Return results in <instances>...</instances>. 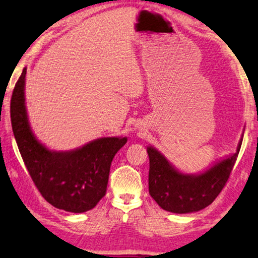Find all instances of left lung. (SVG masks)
I'll use <instances>...</instances> for the list:
<instances>
[{
  "label": "left lung",
  "mask_w": 258,
  "mask_h": 258,
  "mask_svg": "<svg viewBox=\"0 0 258 258\" xmlns=\"http://www.w3.org/2000/svg\"><path fill=\"white\" fill-rule=\"evenodd\" d=\"M242 140L234 155L220 160L200 174H185L175 170L155 148L148 147L150 160L149 193L163 210L185 214L204 210L219 196L236 162Z\"/></svg>",
  "instance_id": "8db88e82"
}]
</instances>
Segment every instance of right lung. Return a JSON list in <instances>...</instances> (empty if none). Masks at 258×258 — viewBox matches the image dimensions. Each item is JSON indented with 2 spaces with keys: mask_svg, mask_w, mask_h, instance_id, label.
<instances>
[{
  "mask_svg": "<svg viewBox=\"0 0 258 258\" xmlns=\"http://www.w3.org/2000/svg\"><path fill=\"white\" fill-rule=\"evenodd\" d=\"M27 69L15 85L10 117L15 140L30 177L48 204L84 213L94 208L107 191L111 160L126 137H102L72 151H51L33 135L27 115Z\"/></svg>",
  "mask_w": 258,
  "mask_h": 258,
  "instance_id": "add662e5",
  "label": "right lung"
}]
</instances>
